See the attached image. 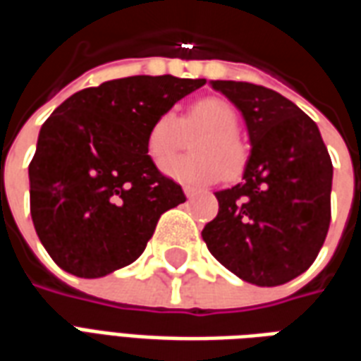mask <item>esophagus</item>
Here are the masks:
<instances>
[{"mask_svg": "<svg viewBox=\"0 0 361 361\" xmlns=\"http://www.w3.org/2000/svg\"><path fill=\"white\" fill-rule=\"evenodd\" d=\"M183 193H185V197H188V199H191V197L197 195V189L195 188H183Z\"/></svg>", "mask_w": 361, "mask_h": 361, "instance_id": "34e87169", "label": "esophagus"}]
</instances>
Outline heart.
Masks as SVG:
<instances>
[{"label": "heart", "instance_id": "heart-1", "mask_svg": "<svg viewBox=\"0 0 361 361\" xmlns=\"http://www.w3.org/2000/svg\"><path fill=\"white\" fill-rule=\"evenodd\" d=\"M240 118L235 110L220 98L199 100L183 118L172 111L160 114L147 133V152L160 166L191 141V157L172 158L164 164V173L185 185H211L222 178H234L242 172L247 150L238 137Z\"/></svg>", "mask_w": 361, "mask_h": 361}]
</instances>
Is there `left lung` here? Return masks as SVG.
I'll return each instance as SVG.
<instances>
[{"instance_id":"8db88e82","label":"left lung","mask_w":361,"mask_h":361,"mask_svg":"<svg viewBox=\"0 0 361 361\" xmlns=\"http://www.w3.org/2000/svg\"><path fill=\"white\" fill-rule=\"evenodd\" d=\"M242 111L251 152L242 181L216 191L203 228L212 255L245 282L280 286L311 267L331 222L333 164L315 121L259 85L211 81Z\"/></svg>"}]
</instances>
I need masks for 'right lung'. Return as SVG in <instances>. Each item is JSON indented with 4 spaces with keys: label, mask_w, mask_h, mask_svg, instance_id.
Wrapping results in <instances>:
<instances>
[{
    "label": "right lung",
    "mask_w": 361,
    "mask_h": 361,
    "mask_svg": "<svg viewBox=\"0 0 361 361\" xmlns=\"http://www.w3.org/2000/svg\"><path fill=\"white\" fill-rule=\"evenodd\" d=\"M204 79L135 75L79 90L40 129L30 214L40 242L63 271L98 279L131 265L160 214L185 201L147 152L152 121Z\"/></svg>",
    "instance_id": "obj_1"
}]
</instances>
